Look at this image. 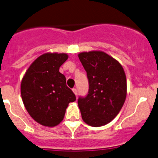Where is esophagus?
<instances>
[{
  "label": "esophagus",
  "instance_id": "34e87169",
  "mask_svg": "<svg viewBox=\"0 0 158 158\" xmlns=\"http://www.w3.org/2000/svg\"><path fill=\"white\" fill-rule=\"evenodd\" d=\"M72 91H73V93H74V94H75V95H76V97H77V95H78L77 89H76V88H73V89H72Z\"/></svg>",
  "mask_w": 158,
  "mask_h": 158
}]
</instances>
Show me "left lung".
I'll list each match as a JSON object with an SVG mask.
<instances>
[{"label": "left lung", "instance_id": "left-lung-1", "mask_svg": "<svg viewBox=\"0 0 158 158\" xmlns=\"http://www.w3.org/2000/svg\"><path fill=\"white\" fill-rule=\"evenodd\" d=\"M89 80L86 97L78 99L82 120L99 127L109 123L122 109L127 94V82L122 64L101 51L78 54Z\"/></svg>", "mask_w": 158, "mask_h": 158}]
</instances>
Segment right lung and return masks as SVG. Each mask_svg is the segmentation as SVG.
I'll list each match as a JSON object with an SVG mask.
<instances>
[{"label": "right lung", "mask_w": 158, "mask_h": 158, "mask_svg": "<svg viewBox=\"0 0 158 158\" xmlns=\"http://www.w3.org/2000/svg\"><path fill=\"white\" fill-rule=\"evenodd\" d=\"M67 54L45 53L35 60L21 82V96L29 115L44 126L54 127L63 120L66 108L76 96L59 72Z\"/></svg>", "instance_id": "add662e5"}]
</instances>
